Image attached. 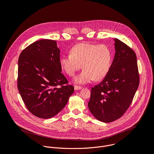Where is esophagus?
I'll return each mask as SVG.
<instances>
[{"label":"esophagus","instance_id":"esophagus-1","mask_svg":"<svg viewBox=\"0 0 154 154\" xmlns=\"http://www.w3.org/2000/svg\"><path fill=\"white\" fill-rule=\"evenodd\" d=\"M82 88L81 86H74V89L75 90H81Z\"/></svg>","mask_w":154,"mask_h":154}]
</instances>
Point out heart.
I'll list each match as a JSON object with an SVG mask.
<instances>
[{"instance_id": "heart-1", "label": "heart", "mask_w": 154, "mask_h": 154, "mask_svg": "<svg viewBox=\"0 0 154 154\" xmlns=\"http://www.w3.org/2000/svg\"><path fill=\"white\" fill-rule=\"evenodd\" d=\"M112 51L106 45L82 42L74 46L70 54L60 58V63L65 72L72 76L82 68L84 69L74 80L78 84H86L93 79H103L112 63Z\"/></svg>"}]
</instances>
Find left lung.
I'll return each instance as SVG.
<instances>
[{
    "label": "left lung",
    "mask_w": 154,
    "mask_h": 154,
    "mask_svg": "<svg viewBox=\"0 0 154 154\" xmlns=\"http://www.w3.org/2000/svg\"><path fill=\"white\" fill-rule=\"evenodd\" d=\"M113 40V61L103 80L91 88L88 103L92 115L103 122L114 121L125 113L140 83L135 52L119 39Z\"/></svg>",
    "instance_id": "left-lung-1"
}]
</instances>
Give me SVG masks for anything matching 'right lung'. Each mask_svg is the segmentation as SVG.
<instances>
[{
  "mask_svg": "<svg viewBox=\"0 0 154 154\" xmlns=\"http://www.w3.org/2000/svg\"><path fill=\"white\" fill-rule=\"evenodd\" d=\"M60 52L55 41L41 39L24 49L19 57V92L29 111L39 118L57 115L74 91L61 72Z\"/></svg>",
  "mask_w": 154,
  "mask_h": 154,
  "instance_id": "obj_1",
  "label": "right lung"
}]
</instances>
